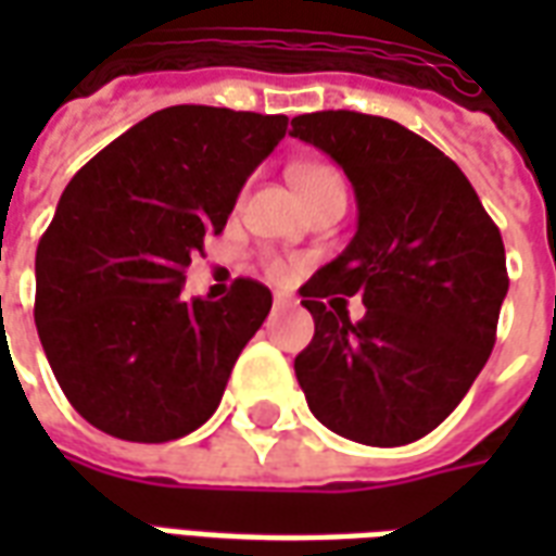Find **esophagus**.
<instances>
[{
  "instance_id": "obj_1",
  "label": "esophagus",
  "mask_w": 556,
  "mask_h": 556,
  "mask_svg": "<svg viewBox=\"0 0 556 556\" xmlns=\"http://www.w3.org/2000/svg\"><path fill=\"white\" fill-rule=\"evenodd\" d=\"M291 303H294V298H291V294H282V291H279V294H274V309H286V306H291Z\"/></svg>"
}]
</instances>
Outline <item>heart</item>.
Returning a JSON list of instances; mask_svg holds the SVG:
<instances>
[{
    "mask_svg": "<svg viewBox=\"0 0 556 556\" xmlns=\"http://www.w3.org/2000/svg\"><path fill=\"white\" fill-rule=\"evenodd\" d=\"M291 178H294V187H298L301 199H313V195L327 193V190H345L342 175H339L337 169H330V166H321V163L298 166V169L291 172ZM267 270H270V274H279L282 265H279V262H270Z\"/></svg>",
    "mask_w": 556,
    "mask_h": 556,
    "instance_id": "heart-1",
    "label": "heart"
}]
</instances>
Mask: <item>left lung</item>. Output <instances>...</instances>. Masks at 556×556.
<instances>
[{"label":"left lung","mask_w":556,"mask_h":556,"mask_svg":"<svg viewBox=\"0 0 556 556\" xmlns=\"http://www.w3.org/2000/svg\"><path fill=\"white\" fill-rule=\"evenodd\" d=\"M291 137L337 160L357 199L351 243L301 289L315 318L294 357L306 405L349 441H419L494 349L509 289L501 231L465 172L399 122L325 110L291 118ZM339 293L362 294L361 323L338 309Z\"/></svg>","instance_id":"1"}]
</instances>
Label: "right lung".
<instances>
[{
  "label": "right lung",
  "mask_w": 556,
  "mask_h": 556,
  "mask_svg": "<svg viewBox=\"0 0 556 556\" xmlns=\"http://www.w3.org/2000/svg\"><path fill=\"white\" fill-rule=\"evenodd\" d=\"M286 127V115L166 106L71 178L35 255V325L94 429L163 443L217 410L274 301L255 279H235L223 301H184V267Z\"/></svg>",
  "instance_id": "obj_1"
}]
</instances>
